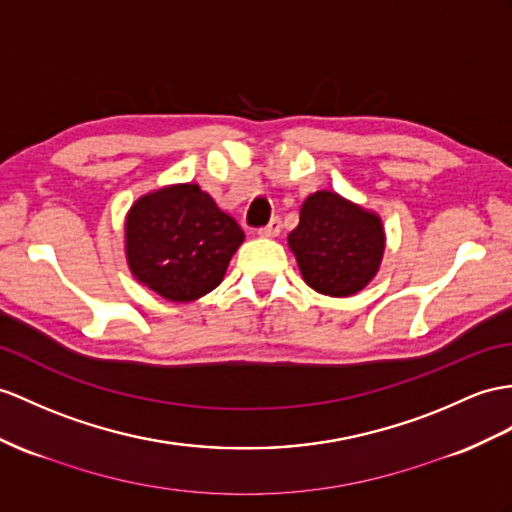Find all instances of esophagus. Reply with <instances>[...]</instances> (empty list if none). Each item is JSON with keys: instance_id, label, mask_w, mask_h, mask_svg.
Wrapping results in <instances>:
<instances>
[{"instance_id": "34e87169", "label": "esophagus", "mask_w": 512, "mask_h": 512, "mask_svg": "<svg viewBox=\"0 0 512 512\" xmlns=\"http://www.w3.org/2000/svg\"><path fill=\"white\" fill-rule=\"evenodd\" d=\"M280 228H282V223H280V219L278 217H273L265 228H260L258 230V234L260 236H267V239H271V236H278L280 234Z\"/></svg>"}]
</instances>
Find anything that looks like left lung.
Wrapping results in <instances>:
<instances>
[{
	"mask_svg": "<svg viewBox=\"0 0 512 512\" xmlns=\"http://www.w3.org/2000/svg\"><path fill=\"white\" fill-rule=\"evenodd\" d=\"M384 245L380 215L334 191L308 195L297 228L289 234L304 282L330 297L363 291L380 271Z\"/></svg>",
	"mask_w": 512,
	"mask_h": 512,
	"instance_id": "left-lung-1",
	"label": "left lung"
}]
</instances>
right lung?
I'll list each match as a JSON object with an SVG mask.
<instances>
[{
  "label": "right lung",
  "instance_id": "right-lung-1",
  "mask_svg": "<svg viewBox=\"0 0 512 512\" xmlns=\"http://www.w3.org/2000/svg\"><path fill=\"white\" fill-rule=\"evenodd\" d=\"M243 241L239 223L193 182L147 193L126 215V260L134 280L173 304L217 289Z\"/></svg>",
  "mask_w": 512,
  "mask_h": 512
}]
</instances>
